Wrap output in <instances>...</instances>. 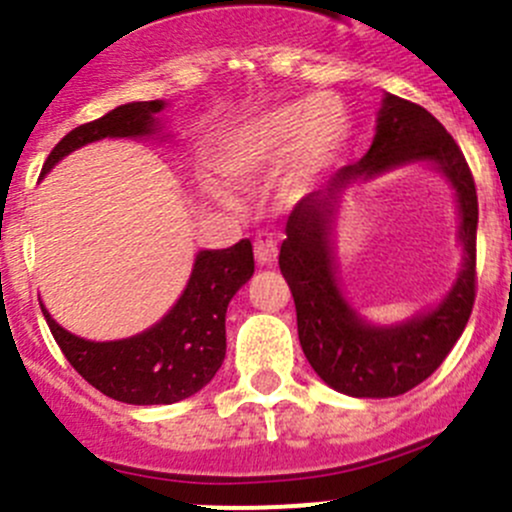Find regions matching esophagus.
<instances>
[{"mask_svg":"<svg viewBox=\"0 0 512 512\" xmlns=\"http://www.w3.org/2000/svg\"><path fill=\"white\" fill-rule=\"evenodd\" d=\"M280 255V235L272 230H260L255 237V257L260 265H272Z\"/></svg>","mask_w":512,"mask_h":512,"instance_id":"1","label":"esophagus"}]
</instances>
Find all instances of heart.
Returning a JSON list of instances; mask_svg holds the SVG:
<instances>
[{
    "label": "heart",
    "mask_w": 512,
    "mask_h": 512,
    "mask_svg": "<svg viewBox=\"0 0 512 512\" xmlns=\"http://www.w3.org/2000/svg\"><path fill=\"white\" fill-rule=\"evenodd\" d=\"M352 116L334 96H314L252 113L232 126L220 141L215 163L227 180L247 185L280 163L277 183L285 198L307 193L347 151ZM215 198L232 205L225 190Z\"/></svg>",
    "instance_id": "b5f03b06"
}]
</instances>
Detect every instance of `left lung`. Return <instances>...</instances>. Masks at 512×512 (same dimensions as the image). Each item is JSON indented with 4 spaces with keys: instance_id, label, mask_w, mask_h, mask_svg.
Returning a JSON list of instances; mask_svg holds the SVG:
<instances>
[{
    "instance_id": "1",
    "label": "left lung",
    "mask_w": 512,
    "mask_h": 512,
    "mask_svg": "<svg viewBox=\"0 0 512 512\" xmlns=\"http://www.w3.org/2000/svg\"><path fill=\"white\" fill-rule=\"evenodd\" d=\"M428 159L459 195L467 262L457 285L436 310L399 328H371L346 304L336 285L331 218L341 190L396 164ZM478 195L473 173L451 133L418 103L386 94L366 156L344 165L322 190L299 200L287 220L280 270L297 309L302 352L332 389L356 399H386L411 391L443 364L466 329L476 302Z\"/></svg>"
}]
</instances>
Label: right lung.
Instances as JSON below:
<instances>
[{"instance_id": "right-lung-1", "label": "right lung", "mask_w": 512, "mask_h": 512, "mask_svg": "<svg viewBox=\"0 0 512 512\" xmlns=\"http://www.w3.org/2000/svg\"><path fill=\"white\" fill-rule=\"evenodd\" d=\"M163 101H136L66 133L46 158L41 175L61 158L101 138H138L158 131ZM255 272L250 240L227 250H203L175 307L148 332L121 342H89L51 319L46 324L69 364L94 389L133 406L175 404L210 384L225 359V312L235 292Z\"/></svg>"}]
</instances>
